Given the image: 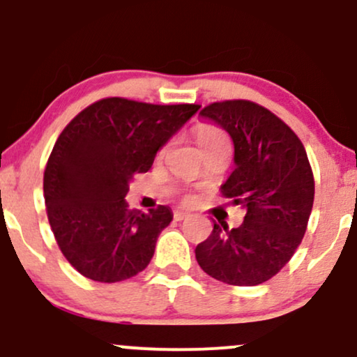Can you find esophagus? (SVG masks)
<instances>
[{
    "label": "esophagus",
    "instance_id": "34e87169",
    "mask_svg": "<svg viewBox=\"0 0 357 357\" xmlns=\"http://www.w3.org/2000/svg\"><path fill=\"white\" fill-rule=\"evenodd\" d=\"M190 213L188 212H183V210H176L174 212V220H185L188 219Z\"/></svg>",
    "mask_w": 357,
    "mask_h": 357
}]
</instances>
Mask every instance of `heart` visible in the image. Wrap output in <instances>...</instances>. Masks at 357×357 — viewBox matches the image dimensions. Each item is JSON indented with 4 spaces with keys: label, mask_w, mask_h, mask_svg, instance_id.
<instances>
[{
    "label": "heart",
    "mask_w": 357,
    "mask_h": 357,
    "mask_svg": "<svg viewBox=\"0 0 357 357\" xmlns=\"http://www.w3.org/2000/svg\"><path fill=\"white\" fill-rule=\"evenodd\" d=\"M197 140L200 144L202 149H210L213 145H219V144H229L227 140V135L224 133L219 126H213V125H200L197 128ZM186 200H191L188 197Z\"/></svg>",
    "instance_id": "1"
}]
</instances>
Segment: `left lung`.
Segmentation results:
<instances>
[{
    "label": "left lung",
    "instance_id": "left-lung-1",
    "mask_svg": "<svg viewBox=\"0 0 357 357\" xmlns=\"http://www.w3.org/2000/svg\"><path fill=\"white\" fill-rule=\"evenodd\" d=\"M234 142V171L222 195L245 208L239 227L213 222L212 234L195 248L205 273L231 286L267 282L301 245L314 200V179L305 145L286 123L251 100L205 106Z\"/></svg>",
    "mask_w": 357,
    "mask_h": 357
}]
</instances>
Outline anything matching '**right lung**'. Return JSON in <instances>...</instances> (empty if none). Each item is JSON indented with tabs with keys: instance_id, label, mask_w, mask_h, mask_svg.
Here are the masks:
<instances>
[{
	"instance_id": "add662e5",
	"label": "right lung",
	"mask_w": 357,
	"mask_h": 357,
	"mask_svg": "<svg viewBox=\"0 0 357 357\" xmlns=\"http://www.w3.org/2000/svg\"><path fill=\"white\" fill-rule=\"evenodd\" d=\"M198 109L107 97L61 131L44 171V200L56 243L77 272L112 284L150 264L172 212L130 210L125 197L133 176L152 167L157 150Z\"/></svg>"
}]
</instances>
